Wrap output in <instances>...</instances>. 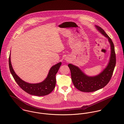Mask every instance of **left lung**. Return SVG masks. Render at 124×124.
I'll return each instance as SVG.
<instances>
[{
    "instance_id": "1",
    "label": "left lung",
    "mask_w": 124,
    "mask_h": 124,
    "mask_svg": "<svg viewBox=\"0 0 124 124\" xmlns=\"http://www.w3.org/2000/svg\"><path fill=\"white\" fill-rule=\"evenodd\" d=\"M95 27L99 32L108 39L111 47V54L109 62L106 68L99 74L89 76L85 74L78 67L69 64L71 79L75 87L83 92H93L105 86L109 82L113 73L116 64V56L114 44L111 39L104 30L98 26Z\"/></svg>"
}]
</instances>
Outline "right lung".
<instances>
[{"label":"right lung","instance_id":"obj_1","mask_svg":"<svg viewBox=\"0 0 124 124\" xmlns=\"http://www.w3.org/2000/svg\"><path fill=\"white\" fill-rule=\"evenodd\" d=\"M9 68L11 74L19 86L28 93L38 96L48 95L54 89L56 84L55 75L57 73L61 62L53 66L50 69L46 79L38 83H29L22 79L15 72L10 60V54L9 57Z\"/></svg>","mask_w":124,"mask_h":124}]
</instances>
